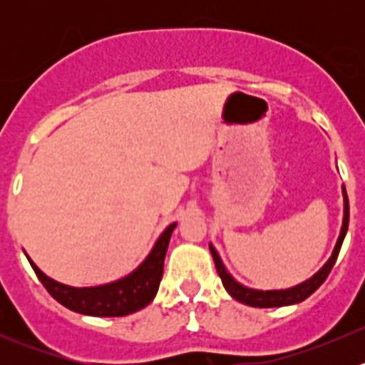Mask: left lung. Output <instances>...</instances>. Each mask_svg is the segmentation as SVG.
I'll list each match as a JSON object with an SVG mask.
<instances>
[{
  "instance_id": "obj_1",
  "label": "left lung",
  "mask_w": 365,
  "mask_h": 365,
  "mask_svg": "<svg viewBox=\"0 0 365 365\" xmlns=\"http://www.w3.org/2000/svg\"><path fill=\"white\" fill-rule=\"evenodd\" d=\"M342 196H344V219H342V227H341V235L337 238V244L334 247L332 256L330 259L312 275L311 279H307L302 284L293 286L289 289H272V292H261V289H251L242 286L240 282L235 281L233 277L230 275V272L226 270V267L220 261L219 254H217L213 245L210 244V252H212L213 261H215L217 272H219L220 279H222V284L226 288V292L230 293L235 300L242 302L245 305H251V307H282V305H292V304H298V302L305 300L307 297H311L319 286L325 282V279L329 277L330 270L336 264L337 256H339L342 240L346 237V231H348V224H349V205H348V196H346V189H342Z\"/></svg>"
}]
</instances>
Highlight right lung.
<instances>
[{
    "instance_id": "right-lung-1",
    "label": "right lung",
    "mask_w": 365,
    "mask_h": 365,
    "mask_svg": "<svg viewBox=\"0 0 365 365\" xmlns=\"http://www.w3.org/2000/svg\"><path fill=\"white\" fill-rule=\"evenodd\" d=\"M175 227L176 222L165 227L164 233L153 245L152 252L132 274L104 286H93V288L65 286L47 277L29 257L28 261L51 297L70 311L88 316H106V318L127 316L146 307L155 298L162 274H164V257L168 252L169 238Z\"/></svg>"
}]
</instances>
